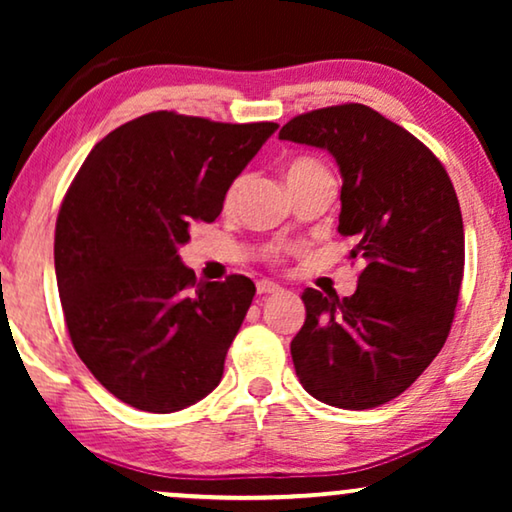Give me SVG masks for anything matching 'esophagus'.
<instances>
[{"instance_id": "esophagus-1", "label": "esophagus", "mask_w": 512, "mask_h": 512, "mask_svg": "<svg viewBox=\"0 0 512 512\" xmlns=\"http://www.w3.org/2000/svg\"><path fill=\"white\" fill-rule=\"evenodd\" d=\"M256 291H258V296H270V293L282 291V286L275 282H268V279H261V282L256 284Z\"/></svg>"}]
</instances>
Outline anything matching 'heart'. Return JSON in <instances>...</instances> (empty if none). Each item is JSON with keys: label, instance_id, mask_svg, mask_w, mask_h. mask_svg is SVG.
<instances>
[{"label": "heart", "instance_id": "b5f03b06", "mask_svg": "<svg viewBox=\"0 0 512 512\" xmlns=\"http://www.w3.org/2000/svg\"><path fill=\"white\" fill-rule=\"evenodd\" d=\"M324 172H328V170L319 163V160H314V158H296V160H291L289 167H286V184H289V186L291 184H298V181H305V179L314 177V174H324ZM242 186H244V177H237L233 184L228 186V191H226V207H230L237 200V195H240Z\"/></svg>", "mask_w": 512, "mask_h": 512}]
</instances>
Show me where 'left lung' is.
<instances>
[{
	"label": "left lung",
	"mask_w": 512,
	"mask_h": 512,
	"mask_svg": "<svg viewBox=\"0 0 512 512\" xmlns=\"http://www.w3.org/2000/svg\"><path fill=\"white\" fill-rule=\"evenodd\" d=\"M279 139L326 149L342 174L340 235L363 258L352 296L303 291L291 340L300 384L317 401L368 410L401 396L450 333L464 279V221L440 160L366 104L300 114Z\"/></svg>",
	"instance_id": "obj_1"
}]
</instances>
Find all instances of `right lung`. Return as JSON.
I'll return each instance as SVG.
<instances>
[{
    "label": "right lung",
    "mask_w": 512,
    "mask_h": 512,
    "mask_svg": "<svg viewBox=\"0 0 512 512\" xmlns=\"http://www.w3.org/2000/svg\"><path fill=\"white\" fill-rule=\"evenodd\" d=\"M277 128L153 111L109 132L74 177L55 277L76 354L118 401L165 415L219 387L256 286L198 282L179 247Z\"/></svg>",
    "instance_id": "obj_1"
}]
</instances>
